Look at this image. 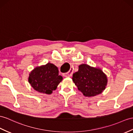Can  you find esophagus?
Instances as JSON below:
<instances>
[{
  "label": "esophagus",
  "instance_id": "obj_1",
  "mask_svg": "<svg viewBox=\"0 0 133 133\" xmlns=\"http://www.w3.org/2000/svg\"><path fill=\"white\" fill-rule=\"evenodd\" d=\"M73 73V68H71L69 72H68L67 73H63V76L65 77H71L72 75V74Z\"/></svg>",
  "mask_w": 133,
  "mask_h": 133
}]
</instances>
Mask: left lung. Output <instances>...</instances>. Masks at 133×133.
<instances>
[{"label":"left lung","instance_id":"8db88e82","mask_svg":"<svg viewBox=\"0 0 133 133\" xmlns=\"http://www.w3.org/2000/svg\"><path fill=\"white\" fill-rule=\"evenodd\" d=\"M72 80L78 90L86 97L100 94L108 82L107 77L101 69L86 64L79 65L78 70L73 74Z\"/></svg>","mask_w":133,"mask_h":133}]
</instances>
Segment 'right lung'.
Returning a JSON list of instances; mask_svg holds the SVG:
<instances>
[{
	"instance_id": "right-lung-1",
	"label": "right lung",
	"mask_w": 133,
	"mask_h": 133,
	"mask_svg": "<svg viewBox=\"0 0 133 133\" xmlns=\"http://www.w3.org/2000/svg\"><path fill=\"white\" fill-rule=\"evenodd\" d=\"M62 80L57 67L50 63L35 67L28 78L29 83L35 90L46 94H52Z\"/></svg>"
}]
</instances>
